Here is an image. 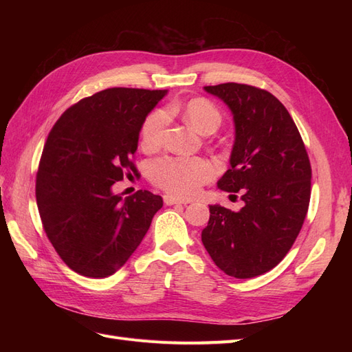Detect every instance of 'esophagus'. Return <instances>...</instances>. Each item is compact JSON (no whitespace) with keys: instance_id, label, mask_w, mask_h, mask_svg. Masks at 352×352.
<instances>
[{"instance_id":"obj_1","label":"esophagus","mask_w":352,"mask_h":352,"mask_svg":"<svg viewBox=\"0 0 352 352\" xmlns=\"http://www.w3.org/2000/svg\"><path fill=\"white\" fill-rule=\"evenodd\" d=\"M164 202L167 206H175V204H189V199H180V198H176V197H172V195H164Z\"/></svg>"}]
</instances>
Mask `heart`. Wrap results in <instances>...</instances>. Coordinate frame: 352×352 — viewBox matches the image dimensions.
Wrapping results in <instances>:
<instances>
[{"mask_svg":"<svg viewBox=\"0 0 352 352\" xmlns=\"http://www.w3.org/2000/svg\"><path fill=\"white\" fill-rule=\"evenodd\" d=\"M182 113L194 129L202 135L216 132L221 122L219 109L204 98L190 100ZM167 123L168 113L164 110H157L146 117L141 129V144L145 150H154L162 144ZM212 175V164L201 157H164L157 160L151 167L154 184L177 197L194 195Z\"/></svg>","mask_w":352,"mask_h":352,"instance_id":"obj_1","label":"heart"}]
</instances>
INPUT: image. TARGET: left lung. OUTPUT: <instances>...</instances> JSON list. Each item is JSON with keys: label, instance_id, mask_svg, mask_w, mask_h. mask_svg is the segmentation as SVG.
<instances>
[{"label": "left lung", "instance_id": "8db88e82", "mask_svg": "<svg viewBox=\"0 0 352 352\" xmlns=\"http://www.w3.org/2000/svg\"><path fill=\"white\" fill-rule=\"evenodd\" d=\"M204 91L233 116L230 167L217 186L241 192L243 207L210 206L201 239L221 272L255 278L283 260L302 228L311 194L310 160L291 114L270 92L233 82Z\"/></svg>", "mask_w": 352, "mask_h": 352}]
</instances>
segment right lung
<instances>
[{
    "label": "right lung",
    "instance_id": "1",
    "mask_svg": "<svg viewBox=\"0 0 352 352\" xmlns=\"http://www.w3.org/2000/svg\"><path fill=\"white\" fill-rule=\"evenodd\" d=\"M167 89L110 88L72 105L52 127L36 175V204L52 247L87 278L114 274L150 229L163 198L113 185L136 173L132 157L146 116Z\"/></svg>",
    "mask_w": 352,
    "mask_h": 352
}]
</instances>
